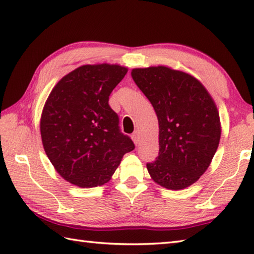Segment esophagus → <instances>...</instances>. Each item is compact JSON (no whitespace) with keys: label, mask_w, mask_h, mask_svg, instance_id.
I'll list each match as a JSON object with an SVG mask.
<instances>
[{"label":"esophagus","mask_w":254,"mask_h":254,"mask_svg":"<svg viewBox=\"0 0 254 254\" xmlns=\"http://www.w3.org/2000/svg\"><path fill=\"white\" fill-rule=\"evenodd\" d=\"M132 138L134 143H135L136 145L139 143V132L138 131H135L133 134H132Z\"/></svg>","instance_id":"34e87169"}]
</instances>
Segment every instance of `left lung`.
I'll return each instance as SVG.
<instances>
[{
	"label": "left lung",
	"instance_id": "8db88e82",
	"mask_svg": "<svg viewBox=\"0 0 254 254\" xmlns=\"http://www.w3.org/2000/svg\"><path fill=\"white\" fill-rule=\"evenodd\" d=\"M132 77L158 118L159 153L146 164L150 177L170 190L191 186L206 171L219 144L212 97L196 78L166 66L134 68Z\"/></svg>",
	"mask_w": 254,
	"mask_h": 254
}]
</instances>
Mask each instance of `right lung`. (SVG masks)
<instances>
[{"label": "right lung", "mask_w": 254, "mask_h": 254, "mask_svg": "<svg viewBox=\"0 0 254 254\" xmlns=\"http://www.w3.org/2000/svg\"><path fill=\"white\" fill-rule=\"evenodd\" d=\"M127 69L83 65L65 75L48 97L40 132L45 152L66 181L82 188L110 180L124 154L135 148L108 104Z\"/></svg>", "instance_id": "1"}]
</instances>
